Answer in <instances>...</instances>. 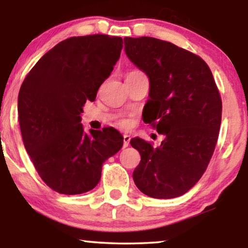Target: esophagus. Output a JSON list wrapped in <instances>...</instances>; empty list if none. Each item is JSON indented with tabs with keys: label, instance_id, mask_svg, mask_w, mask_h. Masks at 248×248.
Instances as JSON below:
<instances>
[{
	"label": "esophagus",
	"instance_id": "esophagus-1",
	"mask_svg": "<svg viewBox=\"0 0 248 248\" xmlns=\"http://www.w3.org/2000/svg\"><path fill=\"white\" fill-rule=\"evenodd\" d=\"M130 141H131V137H130V135L125 134L124 137H123V148L128 147V144H130Z\"/></svg>",
	"mask_w": 248,
	"mask_h": 248
}]
</instances>
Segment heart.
Masks as SVG:
<instances>
[{"label":"heart","instance_id":"1","mask_svg":"<svg viewBox=\"0 0 248 248\" xmlns=\"http://www.w3.org/2000/svg\"><path fill=\"white\" fill-rule=\"evenodd\" d=\"M134 72H140V71H132L130 73H134ZM120 125H122V126H126V123H125V122H121Z\"/></svg>","mask_w":248,"mask_h":248}]
</instances>
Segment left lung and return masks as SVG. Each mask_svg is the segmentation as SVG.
Here are the masks:
<instances>
[{
    "label": "left lung",
    "instance_id": "left-lung-1",
    "mask_svg": "<svg viewBox=\"0 0 248 248\" xmlns=\"http://www.w3.org/2000/svg\"><path fill=\"white\" fill-rule=\"evenodd\" d=\"M124 44L128 59L150 80L143 121L166 137L158 148L132 139L141 155L133 181L150 198H177L199 182L211 160L221 124L219 89L196 54L152 37H125Z\"/></svg>",
    "mask_w": 248,
    "mask_h": 248
}]
</instances>
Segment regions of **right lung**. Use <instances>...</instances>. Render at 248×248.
I'll list each match as a JSON object with an SVG mask.
<instances>
[{
	"instance_id": "obj_1",
	"label": "right lung",
	"mask_w": 248,
	"mask_h": 248,
	"mask_svg": "<svg viewBox=\"0 0 248 248\" xmlns=\"http://www.w3.org/2000/svg\"><path fill=\"white\" fill-rule=\"evenodd\" d=\"M123 48L121 37H71L48 50L27 74L19 91L23 144L44 183L60 194L89 192L105 160L121 150L113 127L86 133L81 113L96 99Z\"/></svg>"
}]
</instances>
